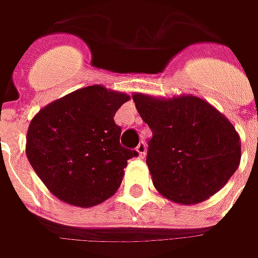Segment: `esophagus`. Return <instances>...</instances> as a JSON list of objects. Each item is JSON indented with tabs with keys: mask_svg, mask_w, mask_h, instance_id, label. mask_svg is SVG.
<instances>
[{
	"mask_svg": "<svg viewBox=\"0 0 258 258\" xmlns=\"http://www.w3.org/2000/svg\"><path fill=\"white\" fill-rule=\"evenodd\" d=\"M136 152L139 155V158H145V154H146V145H145V142H141L136 146Z\"/></svg>",
	"mask_w": 258,
	"mask_h": 258,
	"instance_id": "1",
	"label": "esophagus"
}]
</instances>
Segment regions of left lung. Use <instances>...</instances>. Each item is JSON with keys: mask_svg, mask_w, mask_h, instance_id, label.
<instances>
[{"mask_svg": "<svg viewBox=\"0 0 258 258\" xmlns=\"http://www.w3.org/2000/svg\"><path fill=\"white\" fill-rule=\"evenodd\" d=\"M132 99L152 131L146 164L159 194L192 205L228 182L240 165L241 142L223 113L192 94L162 99L135 93Z\"/></svg>", "mask_w": 258, "mask_h": 258, "instance_id": "obj_1", "label": "left lung"}]
</instances>
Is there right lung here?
I'll return each mask as SVG.
<instances>
[{"label": "right lung", "instance_id": "1", "mask_svg": "<svg viewBox=\"0 0 258 258\" xmlns=\"http://www.w3.org/2000/svg\"><path fill=\"white\" fill-rule=\"evenodd\" d=\"M131 97L87 86L44 106L31 119L25 154L48 191L63 203L93 207L120 186L127 159L113 117Z\"/></svg>", "mask_w": 258, "mask_h": 258}]
</instances>
